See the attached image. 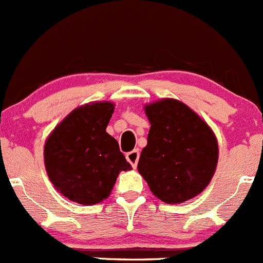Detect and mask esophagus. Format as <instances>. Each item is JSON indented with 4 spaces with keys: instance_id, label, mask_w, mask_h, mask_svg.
I'll return each instance as SVG.
<instances>
[{
    "instance_id": "obj_1",
    "label": "esophagus",
    "mask_w": 263,
    "mask_h": 263,
    "mask_svg": "<svg viewBox=\"0 0 263 263\" xmlns=\"http://www.w3.org/2000/svg\"><path fill=\"white\" fill-rule=\"evenodd\" d=\"M138 159H139L138 149H133V151H130L129 154H126V160L132 164V166L133 167H136L137 164H138Z\"/></svg>"
}]
</instances>
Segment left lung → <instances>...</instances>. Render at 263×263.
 I'll return each mask as SVG.
<instances>
[{
    "label": "left lung",
    "mask_w": 263,
    "mask_h": 263,
    "mask_svg": "<svg viewBox=\"0 0 263 263\" xmlns=\"http://www.w3.org/2000/svg\"><path fill=\"white\" fill-rule=\"evenodd\" d=\"M149 127L138 172L152 194L166 204H181L208 186L218 162V141L194 109L164 98L144 106Z\"/></svg>",
    "instance_id": "8db88e82"
}]
</instances>
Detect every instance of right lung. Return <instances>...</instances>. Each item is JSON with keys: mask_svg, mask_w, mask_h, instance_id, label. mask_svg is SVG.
I'll return each mask as SVG.
<instances>
[{"mask_svg": "<svg viewBox=\"0 0 263 263\" xmlns=\"http://www.w3.org/2000/svg\"><path fill=\"white\" fill-rule=\"evenodd\" d=\"M114 111L112 102L77 107L46 138V173L57 191L71 201L81 205L103 201L120 172L132 169L116 139L106 132Z\"/></svg>", "mask_w": 263, "mask_h": 263, "instance_id": "right-lung-1", "label": "right lung"}]
</instances>
